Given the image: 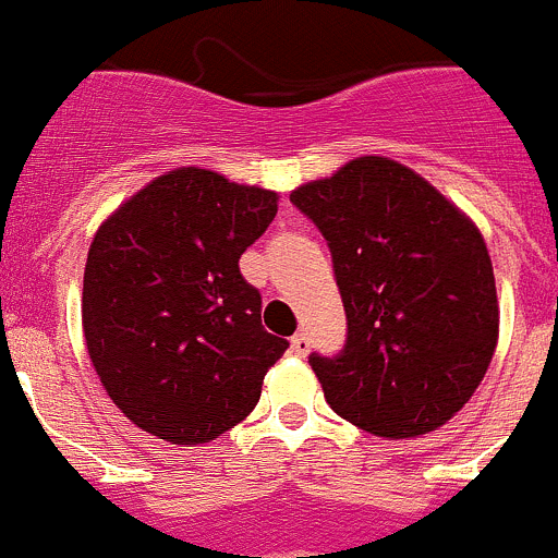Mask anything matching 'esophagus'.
Wrapping results in <instances>:
<instances>
[{
    "mask_svg": "<svg viewBox=\"0 0 558 558\" xmlns=\"http://www.w3.org/2000/svg\"><path fill=\"white\" fill-rule=\"evenodd\" d=\"M310 348H312L310 333H306V331L295 333V337H293V353L295 355H306V353H310Z\"/></svg>",
    "mask_w": 558,
    "mask_h": 558,
    "instance_id": "esophagus-1",
    "label": "esophagus"
}]
</instances>
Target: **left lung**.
I'll return each instance as SVG.
<instances>
[{
	"mask_svg": "<svg viewBox=\"0 0 558 558\" xmlns=\"http://www.w3.org/2000/svg\"><path fill=\"white\" fill-rule=\"evenodd\" d=\"M320 230L348 337L312 353L326 402L380 438H416L454 416L498 339L493 265L480 230L402 163L364 156L290 194Z\"/></svg>",
	"mask_w": 558,
	"mask_h": 558,
	"instance_id": "1",
	"label": "left lung"
}]
</instances>
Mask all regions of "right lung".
<instances>
[{
	"mask_svg": "<svg viewBox=\"0 0 558 558\" xmlns=\"http://www.w3.org/2000/svg\"><path fill=\"white\" fill-rule=\"evenodd\" d=\"M274 191L183 167L95 232L82 323L100 384L136 427L172 444L219 438L254 411L288 339L263 328L238 259L276 216Z\"/></svg>",
	"mask_w": 558,
	"mask_h": 558,
	"instance_id": "obj_1",
	"label": "right lung"
}]
</instances>
